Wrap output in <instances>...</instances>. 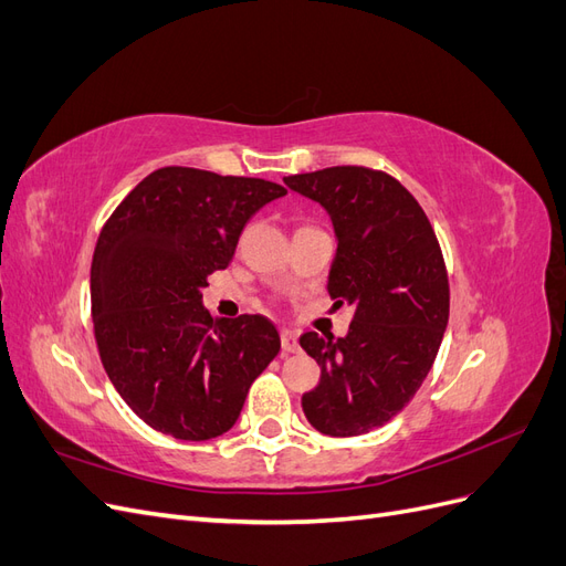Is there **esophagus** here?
Returning a JSON list of instances; mask_svg holds the SVG:
<instances>
[{"instance_id":"1","label":"esophagus","mask_w":566,"mask_h":566,"mask_svg":"<svg viewBox=\"0 0 566 566\" xmlns=\"http://www.w3.org/2000/svg\"><path fill=\"white\" fill-rule=\"evenodd\" d=\"M281 345H283V352H287V354L297 352L300 349V335L295 331L283 328L281 331Z\"/></svg>"}]
</instances>
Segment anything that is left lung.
<instances>
[{
	"label": "left lung",
	"instance_id": "8db88e82",
	"mask_svg": "<svg viewBox=\"0 0 566 566\" xmlns=\"http://www.w3.org/2000/svg\"><path fill=\"white\" fill-rule=\"evenodd\" d=\"M283 181L328 212V293L354 310L345 337H300L321 366L304 416L321 434H366L403 410L434 364L449 325L441 248L418 200L385 172L345 165Z\"/></svg>",
	"mask_w": 566,
	"mask_h": 566
}]
</instances>
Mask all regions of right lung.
<instances>
[{
	"label": "right lung",
	"instance_id": "1",
	"mask_svg": "<svg viewBox=\"0 0 566 566\" xmlns=\"http://www.w3.org/2000/svg\"><path fill=\"white\" fill-rule=\"evenodd\" d=\"M283 186L163 167L117 205L92 260V318L113 387L148 427L184 441L229 432L281 349L262 314L212 321L210 273Z\"/></svg>",
	"mask_w": 566,
	"mask_h": 566
}]
</instances>
